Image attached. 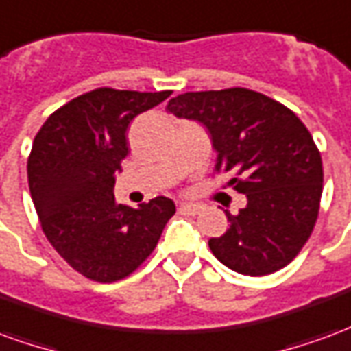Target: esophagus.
Listing matches in <instances>:
<instances>
[{
  "label": "esophagus",
  "mask_w": 351,
  "mask_h": 351,
  "mask_svg": "<svg viewBox=\"0 0 351 351\" xmlns=\"http://www.w3.org/2000/svg\"><path fill=\"white\" fill-rule=\"evenodd\" d=\"M203 210V206L199 203H180L178 205V213L180 214H190V216H195Z\"/></svg>",
  "instance_id": "34e87169"
}]
</instances>
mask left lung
<instances>
[{"label":"left lung","mask_w":351,"mask_h":351,"mask_svg":"<svg viewBox=\"0 0 351 351\" xmlns=\"http://www.w3.org/2000/svg\"><path fill=\"white\" fill-rule=\"evenodd\" d=\"M176 118L203 123L216 171L229 173L248 203L226 210L229 229L208 246L231 271L263 276L301 252L316 223L324 167L314 138L295 112L246 88L180 93L167 103Z\"/></svg>","instance_id":"8db88e82"}]
</instances>
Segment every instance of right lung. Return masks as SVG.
Wrapping results in <instances>:
<instances>
[{
  "mask_svg": "<svg viewBox=\"0 0 351 351\" xmlns=\"http://www.w3.org/2000/svg\"><path fill=\"white\" fill-rule=\"evenodd\" d=\"M169 95L97 88L52 112L35 135L27 160L35 210L54 250L86 278H125L152 254L176 213L167 197L131 208L112 193L130 152L128 125Z\"/></svg>",
  "mask_w": 351,
  "mask_h": 351,
  "instance_id": "right-lung-1",
  "label": "right lung"
}]
</instances>
